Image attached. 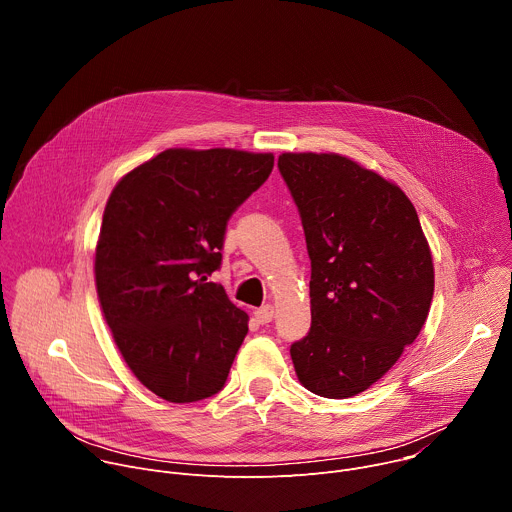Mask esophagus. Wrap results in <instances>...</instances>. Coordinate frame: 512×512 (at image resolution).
Segmentation results:
<instances>
[{
    "label": "esophagus",
    "mask_w": 512,
    "mask_h": 512,
    "mask_svg": "<svg viewBox=\"0 0 512 512\" xmlns=\"http://www.w3.org/2000/svg\"><path fill=\"white\" fill-rule=\"evenodd\" d=\"M253 314H255V320H257L259 324H269V322L273 320V306H271V304L261 306V308H257Z\"/></svg>",
    "instance_id": "esophagus-1"
}]
</instances>
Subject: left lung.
I'll return each instance as SVG.
<instances>
[{"instance_id":"8db88e82","label":"left lung","mask_w":512,"mask_h":512,"mask_svg":"<svg viewBox=\"0 0 512 512\" xmlns=\"http://www.w3.org/2000/svg\"><path fill=\"white\" fill-rule=\"evenodd\" d=\"M312 261L308 336L289 348L300 383L346 399L377 383L421 332L433 261L405 192L340 154H281Z\"/></svg>"}]
</instances>
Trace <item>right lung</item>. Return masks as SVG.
Listing matches in <instances>:
<instances>
[{"label": "right lung", "mask_w": 512, "mask_h": 512, "mask_svg": "<svg viewBox=\"0 0 512 512\" xmlns=\"http://www.w3.org/2000/svg\"><path fill=\"white\" fill-rule=\"evenodd\" d=\"M273 154L172 148L113 188L95 251L97 296L141 385L170 403L225 387L249 316L223 285L231 214L269 178Z\"/></svg>", "instance_id": "obj_1"}]
</instances>
